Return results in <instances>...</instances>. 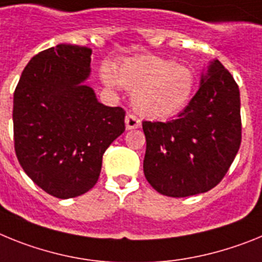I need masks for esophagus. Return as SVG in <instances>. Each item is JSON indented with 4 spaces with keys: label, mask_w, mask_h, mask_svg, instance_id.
Masks as SVG:
<instances>
[{
    "label": "esophagus",
    "mask_w": 262,
    "mask_h": 262,
    "mask_svg": "<svg viewBox=\"0 0 262 262\" xmlns=\"http://www.w3.org/2000/svg\"><path fill=\"white\" fill-rule=\"evenodd\" d=\"M125 125H126V129L130 130V129L140 128L141 121H140V118H137L134 115H132V113H128L126 117H125Z\"/></svg>",
    "instance_id": "esophagus-1"
}]
</instances>
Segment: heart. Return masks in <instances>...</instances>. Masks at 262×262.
Instances as JSON below:
<instances>
[{
	"instance_id": "heart-1",
	"label": "heart",
	"mask_w": 262,
	"mask_h": 262,
	"mask_svg": "<svg viewBox=\"0 0 262 262\" xmlns=\"http://www.w3.org/2000/svg\"><path fill=\"white\" fill-rule=\"evenodd\" d=\"M101 76L106 85L133 92L132 103L141 116L167 118L185 108L194 92L195 76L190 68L156 55L125 59L117 72L104 64Z\"/></svg>"
}]
</instances>
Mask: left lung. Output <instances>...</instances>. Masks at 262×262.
<instances>
[{
    "label": "left lung",
    "instance_id": "obj_1",
    "mask_svg": "<svg viewBox=\"0 0 262 262\" xmlns=\"http://www.w3.org/2000/svg\"><path fill=\"white\" fill-rule=\"evenodd\" d=\"M144 172L159 194L185 198L219 185L241 144L240 91L216 59L185 111L171 121H144Z\"/></svg>",
    "mask_w": 262,
    "mask_h": 262
}]
</instances>
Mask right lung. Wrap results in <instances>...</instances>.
<instances>
[{
    "instance_id": "obj_1",
    "label": "right lung",
    "mask_w": 262,
    "mask_h": 262,
    "mask_svg": "<svg viewBox=\"0 0 262 262\" xmlns=\"http://www.w3.org/2000/svg\"><path fill=\"white\" fill-rule=\"evenodd\" d=\"M92 50L58 45L27 63L14 91V150L31 181L59 199L96 185L103 154L125 130V111L105 106L83 81Z\"/></svg>"
}]
</instances>
